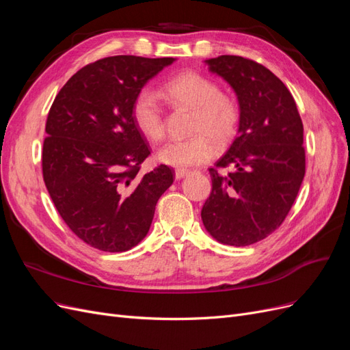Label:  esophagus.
<instances>
[{"label":"esophagus","mask_w":350,"mask_h":350,"mask_svg":"<svg viewBox=\"0 0 350 350\" xmlns=\"http://www.w3.org/2000/svg\"><path fill=\"white\" fill-rule=\"evenodd\" d=\"M189 174L188 169H176L175 171V179H183Z\"/></svg>","instance_id":"34e87169"}]
</instances>
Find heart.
Masks as SVG:
<instances>
[{
  "instance_id": "1",
  "label": "heart",
  "mask_w": 350,
  "mask_h": 350,
  "mask_svg": "<svg viewBox=\"0 0 350 350\" xmlns=\"http://www.w3.org/2000/svg\"><path fill=\"white\" fill-rule=\"evenodd\" d=\"M162 94L174 105L193 111L188 133L183 140H171L157 150L156 157L172 167H189L204 163L213 154V146L229 142L241 120L238 102L221 93L219 84L194 71L181 72L162 86ZM133 118L140 133L152 142L165 135V118L161 100L150 89H143L133 102Z\"/></svg>"
}]
</instances>
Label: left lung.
<instances>
[{
  "label": "left lung",
  "mask_w": 350,
  "mask_h": 350,
  "mask_svg": "<svg viewBox=\"0 0 350 350\" xmlns=\"http://www.w3.org/2000/svg\"><path fill=\"white\" fill-rule=\"evenodd\" d=\"M235 90L241 120L229 150L210 167L211 193L201 208L208 234L245 247L273 234L288 216L305 175L304 125L283 81L237 55L207 59ZM232 171L220 176L217 168Z\"/></svg>",
  "instance_id": "1"
}]
</instances>
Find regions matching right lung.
Segmentation results:
<instances>
[{"mask_svg":"<svg viewBox=\"0 0 350 350\" xmlns=\"http://www.w3.org/2000/svg\"><path fill=\"white\" fill-rule=\"evenodd\" d=\"M174 61L135 55L94 61L64 84L49 109L44 181L66 225L93 248L135 247L174 183L166 165L139 175L150 147L133 118L137 93Z\"/></svg>","mask_w":350,"mask_h":350,"instance_id":"add662e5","label":"right lung"}]
</instances>
